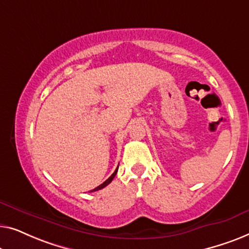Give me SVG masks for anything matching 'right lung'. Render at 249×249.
Here are the masks:
<instances>
[{"mask_svg": "<svg viewBox=\"0 0 249 249\" xmlns=\"http://www.w3.org/2000/svg\"><path fill=\"white\" fill-rule=\"evenodd\" d=\"M117 170H118V167L116 168V170H115V171H114V173H113V175H111V176H110L109 178H108V179H107V180H105L103 184H101V185H99V186H97L96 188H93V190H92V191H90V192H96V191H99V190H101V188L106 187L108 184H110V183H111V180H113V179H114V177H115V176H116V174H117Z\"/></svg>", "mask_w": 249, "mask_h": 249, "instance_id": "1", "label": "right lung"}]
</instances>
